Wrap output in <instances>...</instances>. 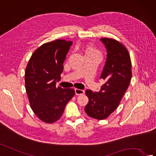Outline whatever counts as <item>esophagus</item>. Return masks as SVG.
Returning <instances> with one entry per match:
<instances>
[{
    "label": "esophagus",
    "mask_w": 156,
    "mask_h": 156,
    "mask_svg": "<svg viewBox=\"0 0 156 156\" xmlns=\"http://www.w3.org/2000/svg\"><path fill=\"white\" fill-rule=\"evenodd\" d=\"M75 94H76V95H81V94H84L85 91H84L83 90H81V89H78V88H75Z\"/></svg>",
    "instance_id": "esophagus-1"
}]
</instances>
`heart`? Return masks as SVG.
<instances>
[{"mask_svg":"<svg viewBox=\"0 0 156 156\" xmlns=\"http://www.w3.org/2000/svg\"><path fill=\"white\" fill-rule=\"evenodd\" d=\"M85 56H96L100 58L101 55L99 50L92 44H88L87 46L85 49Z\"/></svg>","mask_w":156,"mask_h":156,"instance_id":"heart-1","label":"heart"}]
</instances>
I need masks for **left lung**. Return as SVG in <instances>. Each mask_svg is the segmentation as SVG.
<instances>
[{
	"mask_svg": "<svg viewBox=\"0 0 156 156\" xmlns=\"http://www.w3.org/2000/svg\"><path fill=\"white\" fill-rule=\"evenodd\" d=\"M100 41L107 51L106 64L100 79L105 81L100 90H86L88 103L85 108L87 114L94 119H106L119 106L127 90L131 79V62L128 50L113 39L102 38Z\"/></svg>",
	"mask_w": 156,
	"mask_h": 156,
	"instance_id": "obj_1",
	"label": "left lung"
}]
</instances>
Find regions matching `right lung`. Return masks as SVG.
Returning <instances> with one entry per match:
<instances>
[{"mask_svg":"<svg viewBox=\"0 0 156 156\" xmlns=\"http://www.w3.org/2000/svg\"><path fill=\"white\" fill-rule=\"evenodd\" d=\"M71 41L58 39L44 43L33 52L25 73L29 104L43 122L52 123L60 118L66 105L75 95L72 88L56 87Z\"/></svg>","mask_w":156,"mask_h":156,"instance_id":"obj_1","label":"right lung"}]
</instances>
